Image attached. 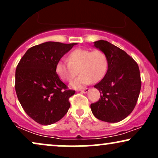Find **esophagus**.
<instances>
[{"mask_svg": "<svg viewBox=\"0 0 158 158\" xmlns=\"http://www.w3.org/2000/svg\"><path fill=\"white\" fill-rule=\"evenodd\" d=\"M81 93H88V92L89 91V88H85L83 89H81Z\"/></svg>", "mask_w": 158, "mask_h": 158, "instance_id": "1", "label": "esophagus"}]
</instances>
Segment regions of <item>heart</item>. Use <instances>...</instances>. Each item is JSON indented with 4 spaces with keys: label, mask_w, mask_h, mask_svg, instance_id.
<instances>
[{
    "label": "heart",
    "mask_w": 158,
    "mask_h": 158,
    "mask_svg": "<svg viewBox=\"0 0 158 158\" xmlns=\"http://www.w3.org/2000/svg\"><path fill=\"white\" fill-rule=\"evenodd\" d=\"M109 61L104 52L96 49H73L68 55V60L60 59L56 64L55 71L60 79L65 82L72 81L79 71L80 75L73 81V88H81L102 79L107 72Z\"/></svg>",
    "instance_id": "heart-1"
}]
</instances>
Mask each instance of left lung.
<instances>
[{
	"mask_svg": "<svg viewBox=\"0 0 158 158\" xmlns=\"http://www.w3.org/2000/svg\"><path fill=\"white\" fill-rule=\"evenodd\" d=\"M94 46L107 55L109 66L103 79L94 87L101 98L91 103L93 115L107 123H117L132 112L141 87L139 65L125 51L106 41L100 40Z\"/></svg>",
	"mask_w": 158,
	"mask_h": 158,
	"instance_id": "obj_1",
	"label": "left lung"
}]
</instances>
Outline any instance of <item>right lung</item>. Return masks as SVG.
<instances>
[{"label":"right lung","instance_id":"right-lung-1","mask_svg":"<svg viewBox=\"0 0 158 158\" xmlns=\"http://www.w3.org/2000/svg\"><path fill=\"white\" fill-rule=\"evenodd\" d=\"M73 44L48 41L26 52L15 72V90L26 114L40 125L59 121L70 108V97L75 90L62 81L56 64L71 49Z\"/></svg>","mask_w":158,"mask_h":158}]
</instances>
